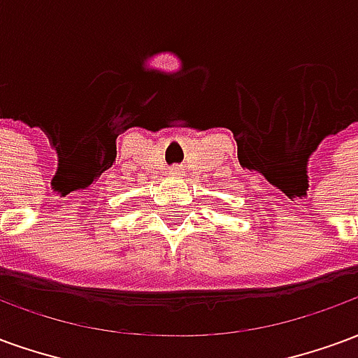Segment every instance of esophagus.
I'll use <instances>...</instances> for the list:
<instances>
[{"instance_id": "obj_1", "label": "esophagus", "mask_w": 358, "mask_h": 358, "mask_svg": "<svg viewBox=\"0 0 358 358\" xmlns=\"http://www.w3.org/2000/svg\"><path fill=\"white\" fill-rule=\"evenodd\" d=\"M171 172L172 174H180V172H182V169H180V166H172Z\"/></svg>"}]
</instances>
